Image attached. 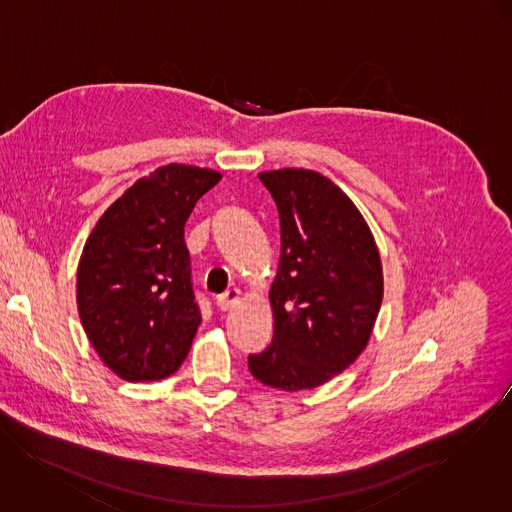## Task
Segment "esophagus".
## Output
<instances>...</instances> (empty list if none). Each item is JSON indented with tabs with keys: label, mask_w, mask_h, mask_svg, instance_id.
<instances>
[{
	"label": "esophagus",
	"mask_w": 512,
	"mask_h": 512,
	"mask_svg": "<svg viewBox=\"0 0 512 512\" xmlns=\"http://www.w3.org/2000/svg\"><path fill=\"white\" fill-rule=\"evenodd\" d=\"M237 300H239V290H237V288H228L224 294H220V296L216 298V306H218L222 312H226V310H230V308L236 304Z\"/></svg>",
	"instance_id": "34e87169"
}]
</instances>
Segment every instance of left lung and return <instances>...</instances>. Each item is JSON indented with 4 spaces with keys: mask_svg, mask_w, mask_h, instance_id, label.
Masks as SVG:
<instances>
[{
    "mask_svg": "<svg viewBox=\"0 0 512 512\" xmlns=\"http://www.w3.org/2000/svg\"><path fill=\"white\" fill-rule=\"evenodd\" d=\"M280 216V263L271 286L275 333L249 354L251 374L284 392L312 390L364 351L382 306L378 247L333 181L310 169L259 173Z\"/></svg>",
    "mask_w": 512,
    "mask_h": 512,
    "instance_id": "8db88e82",
    "label": "left lung"
}]
</instances>
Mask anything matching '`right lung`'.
Masks as SVG:
<instances>
[{"label": "right lung", "mask_w": 512, "mask_h": 512, "mask_svg": "<svg viewBox=\"0 0 512 512\" xmlns=\"http://www.w3.org/2000/svg\"><path fill=\"white\" fill-rule=\"evenodd\" d=\"M220 173L169 163L101 216L78 267V310L99 358L128 382L171 376L191 349L195 302L185 222Z\"/></svg>", "instance_id": "add662e5"}]
</instances>
